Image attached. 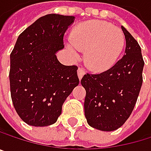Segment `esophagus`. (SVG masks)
Segmentation results:
<instances>
[{
	"instance_id": "34e87169",
	"label": "esophagus",
	"mask_w": 151,
	"mask_h": 151,
	"mask_svg": "<svg viewBox=\"0 0 151 151\" xmlns=\"http://www.w3.org/2000/svg\"><path fill=\"white\" fill-rule=\"evenodd\" d=\"M84 74H85V70H84V69H82V68H79V69H78V77H79V79H80V80H81V79H82V77L84 76Z\"/></svg>"
}]
</instances>
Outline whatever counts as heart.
Wrapping results in <instances>:
<instances>
[{"mask_svg":"<svg viewBox=\"0 0 151 151\" xmlns=\"http://www.w3.org/2000/svg\"><path fill=\"white\" fill-rule=\"evenodd\" d=\"M70 42L84 53L85 63L90 70L103 71L117 62L125 45V37L120 29L109 23L90 20L72 30Z\"/></svg>","mask_w":151,"mask_h":151,"instance_id":"b5f03b06","label":"heart"}]
</instances>
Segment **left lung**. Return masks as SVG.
<instances>
[{
  "mask_svg": "<svg viewBox=\"0 0 151 151\" xmlns=\"http://www.w3.org/2000/svg\"><path fill=\"white\" fill-rule=\"evenodd\" d=\"M126 38L123 57L109 70L85 74L81 83L86 89L84 102L88 124L101 131L119 128L131 115L142 84L144 61L141 47L130 32L121 26Z\"/></svg>",
  "mask_w": 151,
  "mask_h": 151,
  "instance_id": "left-lung-1",
  "label": "left lung"
}]
</instances>
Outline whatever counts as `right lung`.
<instances>
[{
    "mask_svg": "<svg viewBox=\"0 0 151 151\" xmlns=\"http://www.w3.org/2000/svg\"><path fill=\"white\" fill-rule=\"evenodd\" d=\"M72 16L48 14L17 38L10 54L9 83L14 108L26 124L47 127L56 122L62 106L79 85L76 65L62 64L55 55Z\"/></svg>",
    "mask_w": 151,
    "mask_h": 151,
    "instance_id": "1",
    "label": "right lung"
}]
</instances>
